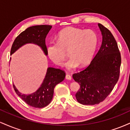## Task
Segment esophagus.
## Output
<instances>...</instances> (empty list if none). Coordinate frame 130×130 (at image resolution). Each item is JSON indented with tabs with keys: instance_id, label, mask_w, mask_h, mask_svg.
I'll list each match as a JSON object with an SVG mask.
<instances>
[{
	"instance_id": "obj_1",
	"label": "esophagus",
	"mask_w": 130,
	"mask_h": 130,
	"mask_svg": "<svg viewBox=\"0 0 130 130\" xmlns=\"http://www.w3.org/2000/svg\"><path fill=\"white\" fill-rule=\"evenodd\" d=\"M65 78H66V79L71 80V76L70 75V74H67V75H66V76H65Z\"/></svg>"
}]
</instances>
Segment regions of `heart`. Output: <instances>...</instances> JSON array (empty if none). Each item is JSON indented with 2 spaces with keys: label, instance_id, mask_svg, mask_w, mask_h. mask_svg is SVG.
<instances>
[{
  "label": "heart",
  "instance_id": "b5f03b06",
  "mask_svg": "<svg viewBox=\"0 0 130 130\" xmlns=\"http://www.w3.org/2000/svg\"><path fill=\"white\" fill-rule=\"evenodd\" d=\"M98 38L93 30L78 28H65L59 33L57 42L47 46V56L54 63L63 66L68 51L70 60L65 64L68 70L76 68L79 65L84 67L90 62L98 45Z\"/></svg>",
  "mask_w": 130,
  "mask_h": 130
}]
</instances>
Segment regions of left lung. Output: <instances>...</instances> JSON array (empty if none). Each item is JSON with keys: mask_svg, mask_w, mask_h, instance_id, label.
<instances>
[{"mask_svg": "<svg viewBox=\"0 0 130 130\" xmlns=\"http://www.w3.org/2000/svg\"><path fill=\"white\" fill-rule=\"evenodd\" d=\"M98 25L102 35L100 48L87 68L73 75L80 85L76 98L84 105L103 101L114 89L120 74L121 56L117 43L107 28Z\"/></svg>", "mask_w": 130, "mask_h": 130, "instance_id": "8db88e82", "label": "left lung"}]
</instances>
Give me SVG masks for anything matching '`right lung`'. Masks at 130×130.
Instances as JSON below:
<instances>
[{
    "label": "right lung",
    "instance_id": "add662e5",
    "mask_svg": "<svg viewBox=\"0 0 130 130\" xmlns=\"http://www.w3.org/2000/svg\"><path fill=\"white\" fill-rule=\"evenodd\" d=\"M51 28L52 26L50 25H39L28 27L21 33L14 40L10 55L11 56L22 46L32 43L40 46L44 54L47 56L45 38ZM65 77V73L63 70L48 67L42 84L34 93L28 95L22 94L14 84L13 87L16 94L27 104L34 108H42L50 103L53 99L55 87L57 84L63 81Z\"/></svg>",
    "mask_w": 130,
    "mask_h": 130
}]
</instances>
